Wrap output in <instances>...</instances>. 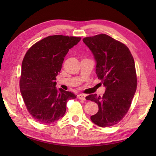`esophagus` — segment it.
<instances>
[{
    "instance_id": "1",
    "label": "esophagus",
    "mask_w": 156,
    "mask_h": 156,
    "mask_svg": "<svg viewBox=\"0 0 156 156\" xmlns=\"http://www.w3.org/2000/svg\"><path fill=\"white\" fill-rule=\"evenodd\" d=\"M78 98L80 99V100H86V95L84 94H79L77 96Z\"/></svg>"
}]
</instances>
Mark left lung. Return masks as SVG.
<instances>
[{"label":"left lung","mask_w":156,"mask_h":156,"mask_svg":"<svg viewBox=\"0 0 156 156\" xmlns=\"http://www.w3.org/2000/svg\"><path fill=\"white\" fill-rule=\"evenodd\" d=\"M97 63L96 74L106 90L102 97L90 94L86 98L98 104L97 114L90 117L101 127L115 125L130 107L137 88L135 62L129 48L105 34L83 39Z\"/></svg>","instance_id":"left-lung-1"}]
</instances>
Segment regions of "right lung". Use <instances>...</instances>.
Returning a JSON list of instances; mask_svg holds the SVG:
<instances>
[{"label":"right lung","mask_w":156,"mask_h":156,"mask_svg":"<svg viewBox=\"0 0 156 156\" xmlns=\"http://www.w3.org/2000/svg\"><path fill=\"white\" fill-rule=\"evenodd\" d=\"M80 37L48 36L26 53L22 62L20 90L27 111L35 121L51 123L64 115L66 103L76 95L56 88V76L69 49Z\"/></svg>","instance_id":"obj_1"}]
</instances>
